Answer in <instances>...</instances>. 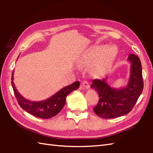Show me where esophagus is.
Returning <instances> with one entry per match:
<instances>
[{
    "instance_id": "1",
    "label": "esophagus",
    "mask_w": 153,
    "mask_h": 153,
    "mask_svg": "<svg viewBox=\"0 0 153 153\" xmlns=\"http://www.w3.org/2000/svg\"><path fill=\"white\" fill-rule=\"evenodd\" d=\"M82 86L84 87V88L86 89H88L89 88V82L87 81H83L82 82Z\"/></svg>"
}]
</instances>
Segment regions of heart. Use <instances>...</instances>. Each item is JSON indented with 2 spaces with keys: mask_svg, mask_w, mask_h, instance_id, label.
<instances>
[{
  "mask_svg": "<svg viewBox=\"0 0 153 153\" xmlns=\"http://www.w3.org/2000/svg\"><path fill=\"white\" fill-rule=\"evenodd\" d=\"M118 48L115 45H110L104 48L103 46H95L91 48L83 54L79 63L92 61L99 56V64L102 68H109L112 66L118 54Z\"/></svg>",
  "mask_w": 153,
  "mask_h": 153,
  "instance_id": "heart-1",
  "label": "heart"
}]
</instances>
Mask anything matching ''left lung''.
Wrapping results in <instances>:
<instances>
[{
  "instance_id": "1",
  "label": "left lung",
  "mask_w": 153,
  "mask_h": 153,
  "mask_svg": "<svg viewBox=\"0 0 153 153\" xmlns=\"http://www.w3.org/2000/svg\"><path fill=\"white\" fill-rule=\"evenodd\" d=\"M130 76L126 86L122 88L110 87L106 79H94L91 88L99 95V102L93 108L97 115L102 118H114L123 116L134 108L143 89L142 66L140 59L135 54H129Z\"/></svg>"
}]
</instances>
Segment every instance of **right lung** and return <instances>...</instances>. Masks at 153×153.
I'll use <instances>...</instances> for the list:
<instances>
[{"label": "right lung", "mask_w": 153, "mask_h": 153, "mask_svg": "<svg viewBox=\"0 0 153 153\" xmlns=\"http://www.w3.org/2000/svg\"><path fill=\"white\" fill-rule=\"evenodd\" d=\"M14 71L12 74V85L19 105L30 114L39 118L48 119L57 115L66 104V97L79 87V82H76L64 87L54 95L41 101H31L25 99L15 87Z\"/></svg>", "instance_id": "obj_1"}]
</instances>
